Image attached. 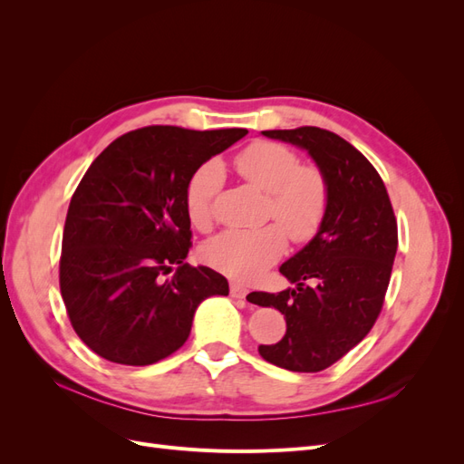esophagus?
I'll use <instances>...</instances> for the list:
<instances>
[{
    "label": "esophagus",
    "instance_id": "34e87169",
    "mask_svg": "<svg viewBox=\"0 0 464 464\" xmlns=\"http://www.w3.org/2000/svg\"><path fill=\"white\" fill-rule=\"evenodd\" d=\"M230 296L232 298H246L247 296V288L246 286H242V285H236V283H232L230 285Z\"/></svg>",
    "mask_w": 464,
    "mask_h": 464
}]
</instances>
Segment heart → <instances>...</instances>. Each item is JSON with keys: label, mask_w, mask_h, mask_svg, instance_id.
<instances>
[{"label": "heart", "mask_w": 464, "mask_h": 464, "mask_svg": "<svg viewBox=\"0 0 464 464\" xmlns=\"http://www.w3.org/2000/svg\"><path fill=\"white\" fill-rule=\"evenodd\" d=\"M236 170L251 186L266 193L265 213L277 224L259 228L224 230L203 246L207 265L237 283L261 276L285 254L286 236L305 242L319 230L327 213V181L314 166H300L290 149L257 141L236 157ZM222 186V168L208 160L195 170L186 186V215L191 227L207 228L213 218V199Z\"/></svg>", "instance_id": "heart-1"}]
</instances>
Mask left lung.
Masks as SVG:
<instances>
[{"label": "left lung", "instance_id": "8db88e82", "mask_svg": "<svg viewBox=\"0 0 464 464\" xmlns=\"http://www.w3.org/2000/svg\"><path fill=\"white\" fill-rule=\"evenodd\" d=\"M261 133L305 150L327 181L329 203L319 230L278 269L296 286L247 296L286 319L283 339L261 344L259 354L278 368L315 373L373 327L397 256V220L383 179L343 137L312 125Z\"/></svg>", "mask_w": 464, "mask_h": 464}]
</instances>
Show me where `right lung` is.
Instances as JSON below:
<instances>
[{
	"label": "right lung",
	"mask_w": 464,
	"mask_h": 464,
	"mask_svg": "<svg viewBox=\"0 0 464 464\" xmlns=\"http://www.w3.org/2000/svg\"><path fill=\"white\" fill-rule=\"evenodd\" d=\"M246 135L150 125L118 137L91 164L67 210L60 288L92 353L149 366L188 341L205 298L228 296L220 273L186 263L184 195L201 164Z\"/></svg>",
	"instance_id": "right-lung-1"
}]
</instances>
